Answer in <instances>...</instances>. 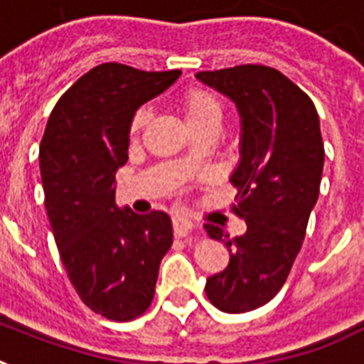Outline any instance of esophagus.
I'll return each mask as SVG.
<instances>
[{
  "instance_id": "34e87169",
  "label": "esophagus",
  "mask_w": 364,
  "mask_h": 364,
  "mask_svg": "<svg viewBox=\"0 0 364 364\" xmlns=\"http://www.w3.org/2000/svg\"><path fill=\"white\" fill-rule=\"evenodd\" d=\"M171 227H173V234H176V238H183L185 234L193 228V223L185 219V217H179L176 215L171 219Z\"/></svg>"
}]
</instances>
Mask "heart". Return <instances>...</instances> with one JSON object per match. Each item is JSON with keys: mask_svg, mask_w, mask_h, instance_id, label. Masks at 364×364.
Listing matches in <instances>:
<instances>
[{"mask_svg": "<svg viewBox=\"0 0 364 364\" xmlns=\"http://www.w3.org/2000/svg\"><path fill=\"white\" fill-rule=\"evenodd\" d=\"M183 115L191 130L200 128H217L223 117V104L215 94L204 87H188L179 96ZM149 119L147 109H137L130 119V132L137 134Z\"/></svg>", "mask_w": 364, "mask_h": 364, "instance_id": "heart-1", "label": "heart"}]
</instances>
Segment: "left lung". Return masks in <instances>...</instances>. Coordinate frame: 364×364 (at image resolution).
<instances>
[{"mask_svg":"<svg viewBox=\"0 0 364 364\" xmlns=\"http://www.w3.org/2000/svg\"><path fill=\"white\" fill-rule=\"evenodd\" d=\"M196 77L236 102L242 117V160L230 183L238 188L232 211L247 223V232L230 238L205 225L230 253L227 268L208 277L205 294L221 311L243 314L279 293L302 247L325 160L319 115L302 88L268 65Z\"/></svg>","mask_w":364,"mask_h":364,"instance_id":"obj_1","label":"left lung"}]
</instances>
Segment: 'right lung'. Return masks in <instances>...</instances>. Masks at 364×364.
Wrapping results in <instances>:
<instances>
[{"label":"right lung","instance_id":"right-lung-1","mask_svg":"<svg viewBox=\"0 0 364 364\" xmlns=\"http://www.w3.org/2000/svg\"><path fill=\"white\" fill-rule=\"evenodd\" d=\"M179 70L107 62L56 102L39 145L45 208L71 285L92 311L132 321L153 302L160 260L173 242L164 211L115 205V173L128 160L130 119Z\"/></svg>","mask_w":364,"mask_h":364}]
</instances>
